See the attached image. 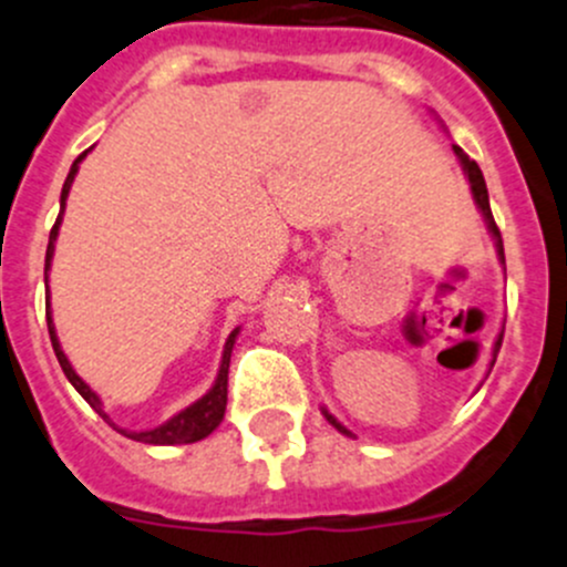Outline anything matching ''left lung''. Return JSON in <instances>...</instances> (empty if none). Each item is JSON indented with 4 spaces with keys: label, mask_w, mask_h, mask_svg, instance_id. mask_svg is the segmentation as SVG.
Returning <instances> with one entry per match:
<instances>
[{
    "label": "left lung",
    "mask_w": 567,
    "mask_h": 567,
    "mask_svg": "<svg viewBox=\"0 0 567 567\" xmlns=\"http://www.w3.org/2000/svg\"><path fill=\"white\" fill-rule=\"evenodd\" d=\"M455 154H457V159H461L463 171H466V176H468V184H472V195H474L476 206H480L482 217H485V223H487V231H491V234H493V239H496V254H498V259L504 261L502 231H498L496 220H493V215H491V200H487V187H485V178H482V171H480V165H476L474 159H468V154H466V151L461 148V145H455ZM498 347H502V336H498V339H496V344H493V361H491V367H493V363H496V352H498ZM322 413H324V419H328V422L333 424L336 430H339V433L350 435V430H347V427H341V424L336 422V419L330 416V413L324 411V408H322Z\"/></svg>",
    "instance_id": "left-lung-1"
}]
</instances>
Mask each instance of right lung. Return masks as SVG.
Instances as JSON below:
<instances>
[{
  "label": "right lung",
  "mask_w": 567,
  "mask_h": 567,
  "mask_svg": "<svg viewBox=\"0 0 567 567\" xmlns=\"http://www.w3.org/2000/svg\"><path fill=\"white\" fill-rule=\"evenodd\" d=\"M87 151H82L80 156L74 159V165H71L69 171V178H65L63 184V195H60V215H58V223H54L52 234H49V248H47V270H43V278L49 281V267H52V256H54V243H58V231H60V220H63V209H65V198H69V189L71 184H74V176L76 171H80V162L85 159ZM47 324H49V336H52V347H54V355H58L60 367H63L65 378L71 380V385H74L76 391H80L82 396H85L87 405L93 408L95 413H99L101 419H104L106 424L110 422V416L104 413V408H101V400L95 396V391L91 385L85 383V380L80 378V374L74 372V367L69 363V358H65L63 347H60L58 341V333H54V322H52V311H49L47 306ZM239 328L234 330L231 336H228L226 341V350H223V361H220V372H217V380L215 385L209 389V394L200 396L198 402H193L189 408H184L182 413H176L173 419H167L165 424H159V427L154 430H143V433H132V430H121V427H112L117 430V433H123L126 439L132 441H140V444H156V446H171V444H195V441L206 439V435L212 433V430L217 427V424L223 422V416H226V402H228V363H231V350H234V339H237Z\"/></svg>",
  "instance_id": "add662e5"
}]
</instances>
